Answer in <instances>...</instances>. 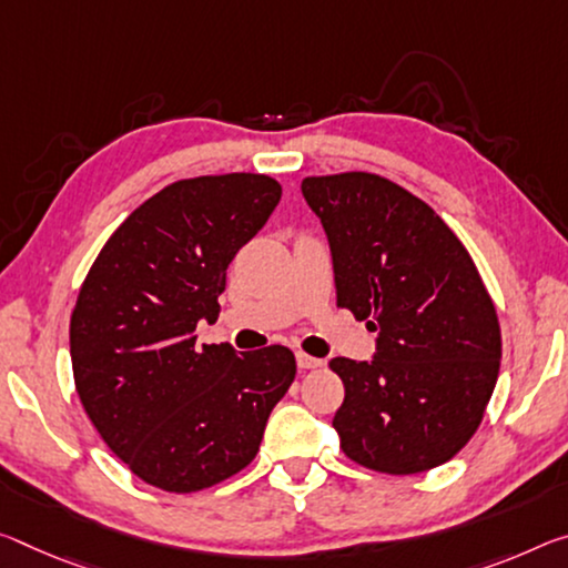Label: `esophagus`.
I'll return each instance as SVG.
<instances>
[{"instance_id": "obj_1", "label": "esophagus", "mask_w": 568, "mask_h": 568, "mask_svg": "<svg viewBox=\"0 0 568 568\" xmlns=\"http://www.w3.org/2000/svg\"><path fill=\"white\" fill-rule=\"evenodd\" d=\"M295 362H298V368H303V372H308V368L323 366V358L308 356V354H303V351H298V354H295Z\"/></svg>"}]
</instances>
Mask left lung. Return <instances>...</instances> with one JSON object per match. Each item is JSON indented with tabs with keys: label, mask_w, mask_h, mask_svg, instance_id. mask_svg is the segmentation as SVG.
Masks as SVG:
<instances>
[{
	"label": "left lung",
	"mask_w": 568,
	"mask_h": 568,
	"mask_svg": "<svg viewBox=\"0 0 568 568\" xmlns=\"http://www.w3.org/2000/svg\"><path fill=\"white\" fill-rule=\"evenodd\" d=\"M328 237L336 303L376 333L368 362L336 356L346 386L341 449L376 473L414 475L460 453L498 382L500 326L478 267L435 210L389 179H303Z\"/></svg>",
	"instance_id": "1"
}]
</instances>
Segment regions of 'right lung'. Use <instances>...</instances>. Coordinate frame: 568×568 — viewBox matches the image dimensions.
Returning a JSON list of instances; mask_svg holds the SVG:
<instances>
[{
	"mask_svg": "<svg viewBox=\"0 0 568 568\" xmlns=\"http://www.w3.org/2000/svg\"><path fill=\"white\" fill-rule=\"evenodd\" d=\"M283 189L265 174L174 182L129 214L80 287L70 318L78 397L143 483L194 493L255 460L270 412L295 379L285 346H196L237 250Z\"/></svg>",
	"mask_w": 568,
	"mask_h": 568,
	"instance_id": "1",
	"label": "right lung"
}]
</instances>
